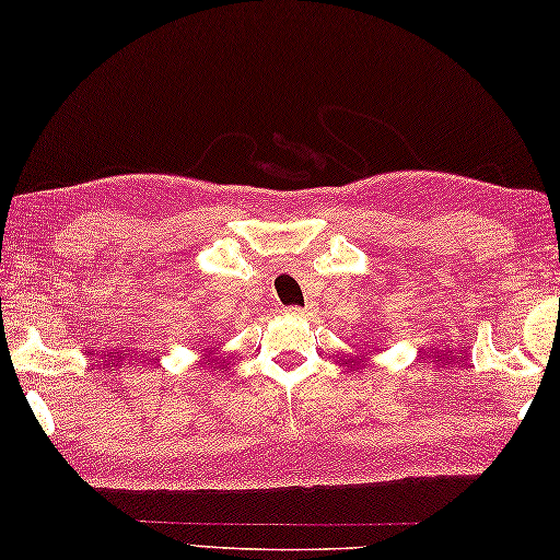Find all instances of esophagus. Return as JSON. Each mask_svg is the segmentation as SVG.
Listing matches in <instances>:
<instances>
[{"label": "esophagus", "instance_id": "34e87169", "mask_svg": "<svg viewBox=\"0 0 560 560\" xmlns=\"http://www.w3.org/2000/svg\"><path fill=\"white\" fill-rule=\"evenodd\" d=\"M285 315H290V317H310L312 307H288Z\"/></svg>", "mask_w": 560, "mask_h": 560}]
</instances>
